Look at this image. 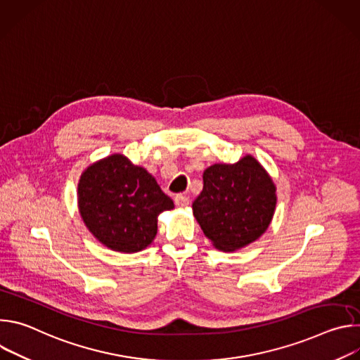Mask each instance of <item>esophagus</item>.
Segmentation results:
<instances>
[{"label":"esophagus","mask_w":360,"mask_h":360,"mask_svg":"<svg viewBox=\"0 0 360 360\" xmlns=\"http://www.w3.org/2000/svg\"><path fill=\"white\" fill-rule=\"evenodd\" d=\"M189 196H186V195H184V193H178L176 196H175V205L176 207H186V205H189Z\"/></svg>","instance_id":"34e87169"}]
</instances>
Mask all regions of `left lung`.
<instances>
[{"label": "left lung", "mask_w": 360, "mask_h": 360, "mask_svg": "<svg viewBox=\"0 0 360 360\" xmlns=\"http://www.w3.org/2000/svg\"><path fill=\"white\" fill-rule=\"evenodd\" d=\"M275 205L272 179L248 155L233 165L215 164L205 169L203 189L192 210L215 248L236 250L268 229Z\"/></svg>", "instance_id": "left-lung-1"}]
</instances>
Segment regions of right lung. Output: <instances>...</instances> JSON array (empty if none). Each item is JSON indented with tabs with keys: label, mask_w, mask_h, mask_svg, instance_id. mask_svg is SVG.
Wrapping results in <instances>:
<instances>
[{
	"label": "right lung",
	"mask_w": 360,
	"mask_h": 360,
	"mask_svg": "<svg viewBox=\"0 0 360 360\" xmlns=\"http://www.w3.org/2000/svg\"><path fill=\"white\" fill-rule=\"evenodd\" d=\"M78 205L86 228L101 243L129 253L152 242L158 214L174 208L155 178L118 153L82 174Z\"/></svg>",
	"instance_id": "add662e5"
}]
</instances>
